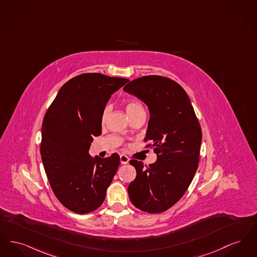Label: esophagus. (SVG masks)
Segmentation results:
<instances>
[{
	"label": "esophagus",
	"instance_id": "esophagus-1",
	"mask_svg": "<svg viewBox=\"0 0 257 257\" xmlns=\"http://www.w3.org/2000/svg\"><path fill=\"white\" fill-rule=\"evenodd\" d=\"M129 157L128 156H126V155H124V154H122L120 155V163L121 164H127L128 162H129Z\"/></svg>",
	"mask_w": 257,
	"mask_h": 257
}]
</instances>
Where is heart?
Wrapping results in <instances>:
<instances>
[{
  "label": "heart",
  "mask_w": 257,
  "mask_h": 257,
  "mask_svg": "<svg viewBox=\"0 0 257 257\" xmlns=\"http://www.w3.org/2000/svg\"><path fill=\"white\" fill-rule=\"evenodd\" d=\"M125 109H126V112L128 113V115L131 117L133 116L136 112H138L139 110L141 109H144V107L142 106V105L138 102L135 101H129L127 103H125ZM108 112H109V106H106L102 112V115H101V122L104 124L106 120V117L108 115Z\"/></svg>",
  "instance_id": "heart-1"
}]
</instances>
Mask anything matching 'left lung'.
I'll return each mask as SVG.
<instances>
[{"mask_svg": "<svg viewBox=\"0 0 257 257\" xmlns=\"http://www.w3.org/2000/svg\"><path fill=\"white\" fill-rule=\"evenodd\" d=\"M123 90L138 97L150 109L145 142L151 141L157 160L150 166L135 159L136 179L128 186L132 204L141 211L159 213L174 206L187 190L196 173L202 130L186 92L161 76L130 81Z\"/></svg>", "mask_w": 257, "mask_h": 257, "instance_id": "8db88e82", "label": "left lung"}]
</instances>
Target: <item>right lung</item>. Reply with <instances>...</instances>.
<instances>
[{"mask_svg":"<svg viewBox=\"0 0 257 257\" xmlns=\"http://www.w3.org/2000/svg\"><path fill=\"white\" fill-rule=\"evenodd\" d=\"M129 79L98 73L68 80L43 121L41 155L51 189L61 204L87 213L104 202L106 188L119 166V155L92 158L93 136L102 133L101 115L112 93Z\"/></svg>","mask_w":257,"mask_h":257,"instance_id":"1","label":"right lung"}]
</instances>
